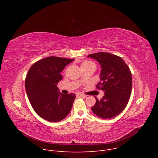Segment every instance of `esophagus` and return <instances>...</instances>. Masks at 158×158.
<instances>
[{
	"label": "esophagus",
	"mask_w": 158,
	"mask_h": 158,
	"mask_svg": "<svg viewBox=\"0 0 158 158\" xmlns=\"http://www.w3.org/2000/svg\"><path fill=\"white\" fill-rule=\"evenodd\" d=\"M77 95L78 96L82 97V98H86V97H87V96H85V95H84V94H82V93H78Z\"/></svg>",
	"instance_id": "obj_1"
}]
</instances>
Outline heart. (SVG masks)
<instances>
[{
	"instance_id": "obj_1",
	"label": "heart",
	"mask_w": 158,
	"mask_h": 158,
	"mask_svg": "<svg viewBox=\"0 0 158 158\" xmlns=\"http://www.w3.org/2000/svg\"><path fill=\"white\" fill-rule=\"evenodd\" d=\"M90 63H92V62H90V61H88V60H85V61H84V62L82 63L81 65H87V64H90Z\"/></svg>"
}]
</instances>
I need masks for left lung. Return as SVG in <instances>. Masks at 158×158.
I'll use <instances>...</instances> for the list:
<instances>
[{"instance_id":"8db88e82","label":"left lung","mask_w":158,"mask_h":158,"mask_svg":"<svg viewBox=\"0 0 158 158\" xmlns=\"http://www.w3.org/2000/svg\"><path fill=\"white\" fill-rule=\"evenodd\" d=\"M96 60L101 65V81L96 87L104 91L92 111L99 118L109 119L116 117L126 107L132 91V75L124 60L116 55L104 52L87 56Z\"/></svg>"}]
</instances>
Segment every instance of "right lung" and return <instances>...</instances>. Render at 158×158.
Wrapping results in <instances>:
<instances>
[{"label": "right lung", "mask_w": 158, "mask_h": 158, "mask_svg": "<svg viewBox=\"0 0 158 158\" xmlns=\"http://www.w3.org/2000/svg\"><path fill=\"white\" fill-rule=\"evenodd\" d=\"M74 60L48 57L35 62L29 69L26 91L33 109L42 119L57 122L69 114L76 94H62L57 85L62 79L60 73Z\"/></svg>", "instance_id": "right-lung-1"}]
</instances>
